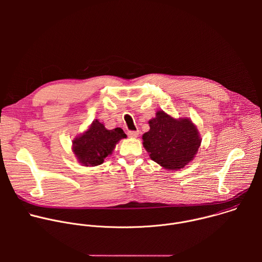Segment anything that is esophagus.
I'll return each instance as SVG.
<instances>
[{
    "instance_id": "34e87169",
    "label": "esophagus",
    "mask_w": 262,
    "mask_h": 262,
    "mask_svg": "<svg viewBox=\"0 0 262 262\" xmlns=\"http://www.w3.org/2000/svg\"><path fill=\"white\" fill-rule=\"evenodd\" d=\"M127 135L130 138H137L139 136V132L138 130H130V132H128Z\"/></svg>"
}]
</instances>
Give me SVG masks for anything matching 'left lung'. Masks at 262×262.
<instances>
[{
    "instance_id": "1",
    "label": "left lung",
    "mask_w": 262,
    "mask_h": 262,
    "mask_svg": "<svg viewBox=\"0 0 262 262\" xmlns=\"http://www.w3.org/2000/svg\"><path fill=\"white\" fill-rule=\"evenodd\" d=\"M148 123L150 129L142 137L143 146L154 162L171 171L194 160L201 136L190 118H174L161 110Z\"/></svg>"
}]
</instances>
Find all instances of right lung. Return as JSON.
Here are the masks:
<instances>
[{
    "instance_id": "obj_1",
    "label": "right lung",
    "mask_w": 262,
    "mask_h": 262,
    "mask_svg": "<svg viewBox=\"0 0 262 262\" xmlns=\"http://www.w3.org/2000/svg\"><path fill=\"white\" fill-rule=\"evenodd\" d=\"M123 138H126V135L122 128L106 129L95 119L87 130L72 140V152L82 166L95 167L113 154L114 148Z\"/></svg>"
}]
</instances>
